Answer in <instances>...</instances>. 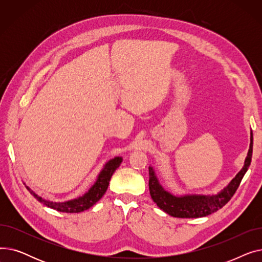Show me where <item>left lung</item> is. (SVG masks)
I'll return each mask as SVG.
<instances>
[{"instance_id": "obj_1", "label": "left lung", "mask_w": 262, "mask_h": 262, "mask_svg": "<svg viewBox=\"0 0 262 262\" xmlns=\"http://www.w3.org/2000/svg\"><path fill=\"white\" fill-rule=\"evenodd\" d=\"M253 154V133H251V144L249 154L246 156L244 167L236 175V177L230 182V184L219 194L212 196L205 195H187L177 198L169 192L164 191L159 185L157 178L155 176L154 170L148 168V189L149 194L153 201L157 204L158 207L162 209L168 214L175 217H201L209 215L216 210L221 209L225 206L230 199L236 193L237 189L240 186V183L244 174L249 169Z\"/></svg>"}]
</instances>
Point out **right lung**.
<instances>
[{"label": "right lung", "instance_id": "obj_1", "mask_svg": "<svg viewBox=\"0 0 262 262\" xmlns=\"http://www.w3.org/2000/svg\"><path fill=\"white\" fill-rule=\"evenodd\" d=\"M121 162H122L121 157H116L110 161H108L106 163V166L104 167V169L102 170V172L100 173L98 181H96V183L92 186V188L87 192L85 195H82L73 201H69V202H64V203L49 202V201L43 200L42 198L38 196L37 194H35L30 188H27V187L26 188L29 189V191L34 195V198L37 201L48 206V207H50V208H53L55 210L61 211V212H67V213L81 212V211H85V210L89 209L90 207H92V206L99 200H101V198L105 194V192H106L109 182H110V178H112L115 171L119 168Z\"/></svg>", "mask_w": 262, "mask_h": 262}]
</instances>
